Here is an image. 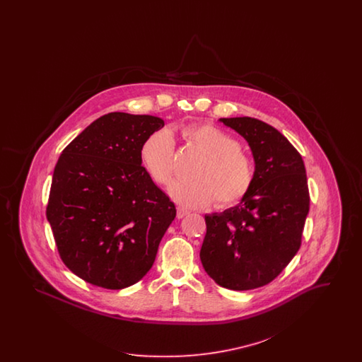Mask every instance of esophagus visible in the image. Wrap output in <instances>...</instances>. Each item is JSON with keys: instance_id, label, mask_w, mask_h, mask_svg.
Instances as JSON below:
<instances>
[{"instance_id": "34e87169", "label": "esophagus", "mask_w": 362, "mask_h": 362, "mask_svg": "<svg viewBox=\"0 0 362 362\" xmlns=\"http://www.w3.org/2000/svg\"><path fill=\"white\" fill-rule=\"evenodd\" d=\"M187 214H189L187 210H185V209H182V207H177V213H176V217H177V218H183V217H186Z\"/></svg>"}]
</instances>
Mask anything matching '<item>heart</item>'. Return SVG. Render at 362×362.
I'll return each instance as SVG.
<instances>
[{
	"mask_svg": "<svg viewBox=\"0 0 362 362\" xmlns=\"http://www.w3.org/2000/svg\"><path fill=\"white\" fill-rule=\"evenodd\" d=\"M183 137L195 146L204 158L191 180H175L170 195L176 204L189 209L218 207L238 204L250 191L255 167L241 149L239 139L213 124H192L183 130ZM141 160L152 179L168 185L175 173V142L170 130L152 133L141 145Z\"/></svg>",
	"mask_w": 362,
	"mask_h": 362,
	"instance_id": "obj_1",
	"label": "heart"
}]
</instances>
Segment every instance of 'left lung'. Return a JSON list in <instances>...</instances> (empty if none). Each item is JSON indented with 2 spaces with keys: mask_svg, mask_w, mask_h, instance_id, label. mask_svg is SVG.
<instances>
[{
  "mask_svg": "<svg viewBox=\"0 0 362 362\" xmlns=\"http://www.w3.org/2000/svg\"><path fill=\"white\" fill-rule=\"evenodd\" d=\"M220 122L248 142L255 175L239 205L205 216L199 257L216 284L250 291L279 276L301 245L310 211L307 173L301 155L273 126L250 117Z\"/></svg>",
  "mask_w": 362,
  "mask_h": 362,
  "instance_id": "8db88e82",
  "label": "left lung"
}]
</instances>
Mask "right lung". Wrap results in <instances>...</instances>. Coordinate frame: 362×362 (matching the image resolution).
<instances>
[{
	"label": "right lung",
	"instance_id": "add662e5",
	"mask_svg": "<svg viewBox=\"0 0 362 362\" xmlns=\"http://www.w3.org/2000/svg\"><path fill=\"white\" fill-rule=\"evenodd\" d=\"M161 118L110 112L59 156L46 209L62 262L104 289L134 285L153 266L176 216L170 198L141 165V145Z\"/></svg>",
	"mask_w": 362,
	"mask_h": 362
}]
</instances>
